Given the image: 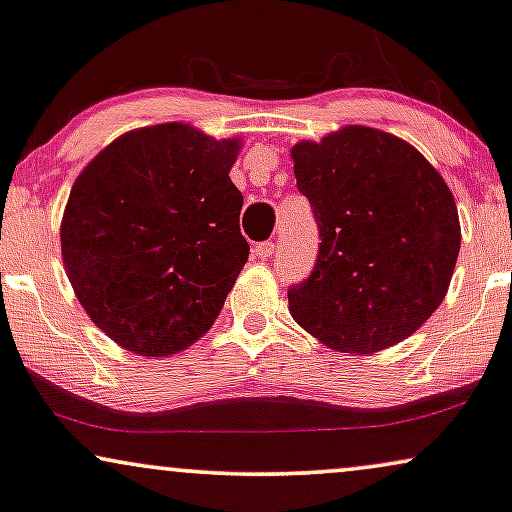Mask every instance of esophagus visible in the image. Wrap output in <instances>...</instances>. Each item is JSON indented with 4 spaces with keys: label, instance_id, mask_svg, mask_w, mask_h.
<instances>
[{
    "label": "esophagus",
    "instance_id": "obj_1",
    "mask_svg": "<svg viewBox=\"0 0 512 512\" xmlns=\"http://www.w3.org/2000/svg\"><path fill=\"white\" fill-rule=\"evenodd\" d=\"M274 252H276V245L271 243V241H267V243H257L255 248H252V255H255L257 260H264V262L271 260V255H274Z\"/></svg>",
    "mask_w": 512,
    "mask_h": 512
}]
</instances>
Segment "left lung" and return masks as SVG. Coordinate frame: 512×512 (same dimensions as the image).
I'll list each match as a JSON object with an SVG mask.
<instances>
[{"label": "left lung", "instance_id": "8db88e82", "mask_svg": "<svg viewBox=\"0 0 512 512\" xmlns=\"http://www.w3.org/2000/svg\"><path fill=\"white\" fill-rule=\"evenodd\" d=\"M290 153L321 236L314 271L288 290L293 319L347 354L406 340L442 304L461 250L442 174L404 139L364 125Z\"/></svg>", "mask_w": 512, "mask_h": 512}]
</instances>
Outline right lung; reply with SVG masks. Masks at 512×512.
Wrapping results in <instances>:
<instances>
[{
    "label": "right lung",
    "instance_id": "obj_1",
    "mask_svg": "<svg viewBox=\"0 0 512 512\" xmlns=\"http://www.w3.org/2000/svg\"><path fill=\"white\" fill-rule=\"evenodd\" d=\"M241 139L181 122L108 144L75 179L61 255L77 300L108 338L170 357L210 331L250 245L229 172Z\"/></svg>",
    "mask_w": 512,
    "mask_h": 512
}]
</instances>
